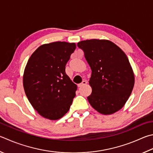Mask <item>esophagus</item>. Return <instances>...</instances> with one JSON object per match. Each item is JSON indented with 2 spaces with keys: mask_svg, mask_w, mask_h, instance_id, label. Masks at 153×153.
<instances>
[{
  "mask_svg": "<svg viewBox=\"0 0 153 153\" xmlns=\"http://www.w3.org/2000/svg\"><path fill=\"white\" fill-rule=\"evenodd\" d=\"M87 81H85V80H84V81H83L81 84H78L77 85H78V87L79 88H81V87H82V86H84V85H86L87 84Z\"/></svg>",
  "mask_w": 153,
  "mask_h": 153,
  "instance_id": "1",
  "label": "esophagus"
}]
</instances>
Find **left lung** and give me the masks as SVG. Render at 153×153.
<instances>
[{
	"label": "left lung",
	"instance_id": "left-lung-1",
	"mask_svg": "<svg viewBox=\"0 0 153 153\" xmlns=\"http://www.w3.org/2000/svg\"><path fill=\"white\" fill-rule=\"evenodd\" d=\"M77 47L84 51L91 69L89 84L92 89L88 100L102 114H112L124 106L131 94L134 76L126 54L108 40L82 41Z\"/></svg>",
	"mask_w": 153,
	"mask_h": 153
}]
</instances>
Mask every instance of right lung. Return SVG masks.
Wrapping results in <instances>:
<instances>
[{"mask_svg": "<svg viewBox=\"0 0 153 153\" xmlns=\"http://www.w3.org/2000/svg\"><path fill=\"white\" fill-rule=\"evenodd\" d=\"M76 45L53 42L35 50L23 75V87L29 102L43 117L58 120L67 113L76 96L77 85L65 73V65Z\"/></svg>", "mask_w": 153, "mask_h": 153, "instance_id": "add662e5", "label": "right lung"}]
</instances>
